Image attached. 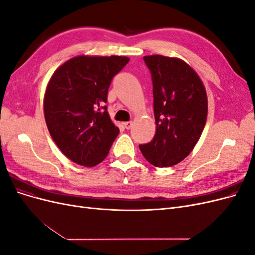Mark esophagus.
Masks as SVG:
<instances>
[{"mask_svg": "<svg viewBox=\"0 0 255 255\" xmlns=\"http://www.w3.org/2000/svg\"><path fill=\"white\" fill-rule=\"evenodd\" d=\"M123 125H125V127H126L127 129H129L130 128H132V126H133V122H132V121H128V122L123 123Z\"/></svg>", "mask_w": 255, "mask_h": 255, "instance_id": "obj_1", "label": "esophagus"}]
</instances>
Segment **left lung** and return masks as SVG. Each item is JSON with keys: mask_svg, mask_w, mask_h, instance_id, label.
<instances>
[{"mask_svg": "<svg viewBox=\"0 0 255 255\" xmlns=\"http://www.w3.org/2000/svg\"><path fill=\"white\" fill-rule=\"evenodd\" d=\"M151 71L156 133L140 144L155 167H171L186 158L201 137L207 118V96L197 72L176 57L143 56Z\"/></svg>", "mask_w": 255, "mask_h": 255, "instance_id": "obj_1", "label": "left lung"}]
</instances>
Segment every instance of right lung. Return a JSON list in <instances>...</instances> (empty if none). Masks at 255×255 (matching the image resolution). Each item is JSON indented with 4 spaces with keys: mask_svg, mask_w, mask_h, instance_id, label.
Instances as JSON below:
<instances>
[{
    "mask_svg": "<svg viewBox=\"0 0 255 255\" xmlns=\"http://www.w3.org/2000/svg\"><path fill=\"white\" fill-rule=\"evenodd\" d=\"M127 56L80 55L58 67L43 99L44 119L59 150L73 163L94 167L119 134L107 112V92Z\"/></svg>",
    "mask_w": 255,
    "mask_h": 255,
    "instance_id": "1",
    "label": "right lung"
}]
</instances>
